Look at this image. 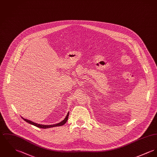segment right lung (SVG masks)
Listing matches in <instances>:
<instances>
[{
  "instance_id": "1",
  "label": "right lung",
  "mask_w": 157,
  "mask_h": 157,
  "mask_svg": "<svg viewBox=\"0 0 157 157\" xmlns=\"http://www.w3.org/2000/svg\"><path fill=\"white\" fill-rule=\"evenodd\" d=\"M68 115H69V113H68L67 115L66 116V117L65 118V119L63 120L61 122L58 123V124H53V125H42V124H37V123H35L34 122H33L32 121H30L29 120H26L24 118H22L24 119V121H25L26 122L31 124L32 125H35L37 127H39V128H51V127H56V126H61V125H63L66 123V122L68 120Z\"/></svg>"
}]
</instances>
